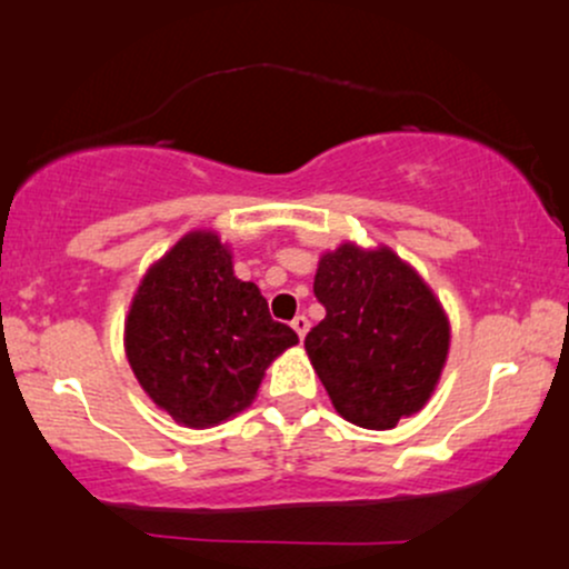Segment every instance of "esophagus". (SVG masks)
<instances>
[{"mask_svg": "<svg viewBox=\"0 0 569 569\" xmlns=\"http://www.w3.org/2000/svg\"><path fill=\"white\" fill-rule=\"evenodd\" d=\"M291 326H293V331H297V335H299V339H305V337H307V331H310V321H307L305 316H297V318H293Z\"/></svg>", "mask_w": 569, "mask_h": 569, "instance_id": "obj_1", "label": "esophagus"}]
</instances>
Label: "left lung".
<instances>
[{"instance_id": "obj_1", "label": "left lung", "mask_w": 569, "mask_h": 569, "mask_svg": "<svg viewBox=\"0 0 569 569\" xmlns=\"http://www.w3.org/2000/svg\"><path fill=\"white\" fill-rule=\"evenodd\" d=\"M326 318L305 337L312 369L345 420L396 428L428 403L449 352L447 312L388 246L342 243L318 262Z\"/></svg>"}]
</instances>
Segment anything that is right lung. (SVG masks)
<instances>
[{"label":"right lung","instance_id":"right-lung-1","mask_svg":"<svg viewBox=\"0 0 569 569\" xmlns=\"http://www.w3.org/2000/svg\"><path fill=\"white\" fill-rule=\"evenodd\" d=\"M297 342L257 283L234 278L232 251L208 230L184 234L149 267L126 321L136 380L187 428L251 407L264 369Z\"/></svg>","mask_w":569,"mask_h":569}]
</instances>
